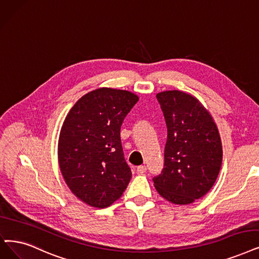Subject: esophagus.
Segmentation results:
<instances>
[{
	"label": "esophagus",
	"mask_w": 259,
	"mask_h": 259,
	"mask_svg": "<svg viewBox=\"0 0 259 259\" xmlns=\"http://www.w3.org/2000/svg\"><path fill=\"white\" fill-rule=\"evenodd\" d=\"M136 170H137L138 174H143V173H146L147 167H146V165H138V167L136 168Z\"/></svg>",
	"instance_id": "obj_1"
}]
</instances>
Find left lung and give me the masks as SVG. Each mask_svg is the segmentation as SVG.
<instances>
[{"instance_id":"left-lung-1","label":"left lung","mask_w":259,"mask_h":259,"mask_svg":"<svg viewBox=\"0 0 259 259\" xmlns=\"http://www.w3.org/2000/svg\"><path fill=\"white\" fill-rule=\"evenodd\" d=\"M168 128L164 165L154 178L167 201L187 205L207 193L218 178L222 143L218 127L202 103L180 90L156 95Z\"/></svg>"}]
</instances>
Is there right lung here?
Here are the masks:
<instances>
[{"mask_svg": "<svg viewBox=\"0 0 259 259\" xmlns=\"http://www.w3.org/2000/svg\"><path fill=\"white\" fill-rule=\"evenodd\" d=\"M138 100L126 90L96 89L75 103L61 126V174L72 193L92 207H108L120 199L131 181L120 128Z\"/></svg>", "mask_w": 259, "mask_h": 259, "instance_id": "1", "label": "right lung"}]
</instances>
